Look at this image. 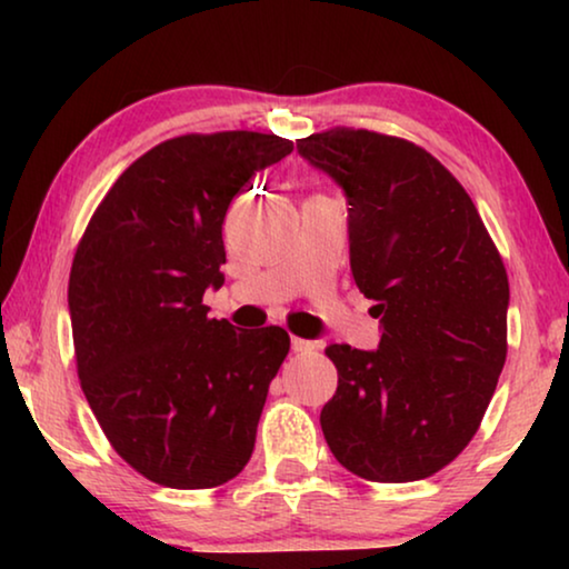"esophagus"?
Instances as JSON below:
<instances>
[{"label": "esophagus", "instance_id": "34e87169", "mask_svg": "<svg viewBox=\"0 0 569 569\" xmlns=\"http://www.w3.org/2000/svg\"><path fill=\"white\" fill-rule=\"evenodd\" d=\"M313 349H318L316 341L292 337V352H313Z\"/></svg>", "mask_w": 569, "mask_h": 569}]
</instances>
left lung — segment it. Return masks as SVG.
<instances>
[{
  "instance_id": "left-lung-1",
  "label": "left lung",
  "mask_w": 569,
  "mask_h": 569,
  "mask_svg": "<svg viewBox=\"0 0 569 569\" xmlns=\"http://www.w3.org/2000/svg\"><path fill=\"white\" fill-rule=\"evenodd\" d=\"M298 152L347 197L349 267L376 300L378 349L326 347L339 386L321 409L337 461L368 481H417L477 435L508 355L510 287L463 186L422 147L337 127Z\"/></svg>"
}]
</instances>
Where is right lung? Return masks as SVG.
Masks as SVG:
<instances>
[{
  "instance_id": "obj_1",
  "label": "right lung",
  "mask_w": 569,
  "mask_h": 569,
  "mask_svg": "<svg viewBox=\"0 0 569 569\" xmlns=\"http://www.w3.org/2000/svg\"><path fill=\"white\" fill-rule=\"evenodd\" d=\"M290 152V139L259 131L168 139L123 170L77 246L69 316L84 399L154 485L220 487L253 453L290 337L236 331L201 298L224 282L232 197Z\"/></svg>"
}]
</instances>
